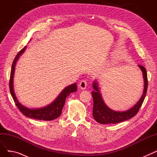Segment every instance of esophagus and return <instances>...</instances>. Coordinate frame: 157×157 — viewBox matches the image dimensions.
I'll list each match as a JSON object with an SVG mask.
<instances>
[{"instance_id": "1", "label": "esophagus", "mask_w": 157, "mask_h": 157, "mask_svg": "<svg viewBox=\"0 0 157 157\" xmlns=\"http://www.w3.org/2000/svg\"><path fill=\"white\" fill-rule=\"evenodd\" d=\"M86 85H87V82L85 80H82L79 82V86L81 90H85L86 87Z\"/></svg>"}]
</instances>
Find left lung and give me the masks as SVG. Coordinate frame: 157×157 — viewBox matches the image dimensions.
I'll return each mask as SVG.
<instances>
[{
    "label": "left lung",
    "mask_w": 157,
    "mask_h": 157,
    "mask_svg": "<svg viewBox=\"0 0 157 157\" xmlns=\"http://www.w3.org/2000/svg\"><path fill=\"white\" fill-rule=\"evenodd\" d=\"M138 66L143 72L144 79L143 94L141 98L132 108L125 111H116L109 108L103 100L99 87H98V82L97 79L94 81L92 87L94 90L92 92L94 99L93 117L98 123H102V124H115V123L130 119L137 113L144 100L147 88L146 70L143 66L140 65H138Z\"/></svg>",
    "instance_id": "obj_1"
}]
</instances>
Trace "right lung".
<instances>
[{"label":"right lung","mask_w":157,"mask_h":157,"mask_svg":"<svg viewBox=\"0 0 157 157\" xmlns=\"http://www.w3.org/2000/svg\"><path fill=\"white\" fill-rule=\"evenodd\" d=\"M26 48L27 46H25L17 54V55L14 58L12 64L10 79V89L11 96L16 106H17V108L27 117L44 121H50L55 120L60 116L63 105L65 104L66 98L70 95L71 93L75 92L77 91V85L76 83H74L65 87L59 95V96L55 98L53 102L46 106L43 107V108L30 109L22 105L18 101L17 97H16L15 95L14 90L13 79L16 62H17L20 56L26 50Z\"/></svg>","instance_id":"obj_1"}]
</instances>
